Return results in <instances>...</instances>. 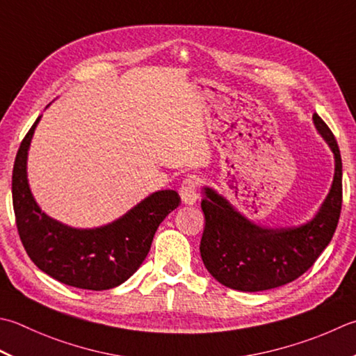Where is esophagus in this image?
I'll return each mask as SVG.
<instances>
[{
	"label": "esophagus",
	"instance_id": "obj_1",
	"mask_svg": "<svg viewBox=\"0 0 356 356\" xmlns=\"http://www.w3.org/2000/svg\"><path fill=\"white\" fill-rule=\"evenodd\" d=\"M199 182L200 180L197 176L190 174V176L184 180L182 185H180V190H179L180 197H182V202L185 205L196 204V200L199 199V190H197Z\"/></svg>",
	"mask_w": 356,
	"mask_h": 356
}]
</instances>
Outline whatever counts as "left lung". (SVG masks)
<instances>
[{
    "mask_svg": "<svg viewBox=\"0 0 356 356\" xmlns=\"http://www.w3.org/2000/svg\"><path fill=\"white\" fill-rule=\"evenodd\" d=\"M313 123L335 156L330 193L307 224L291 228H264L243 218L211 188H204L202 211L205 228L200 256L207 270L225 287L262 291L298 280L329 245L343 205V162L337 138L318 114Z\"/></svg>",
    "mask_w": 356,
    "mask_h": 356,
    "instance_id": "obj_1",
    "label": "left lung"
}]
</instances>
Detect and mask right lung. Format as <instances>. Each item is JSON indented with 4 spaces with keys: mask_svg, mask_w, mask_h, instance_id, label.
Returning a JSON list of instances; mask_svg holds the SVG:
<instances>
[{
    "mask_svg": "<svg viewBox=\"0 0 356 356\" xmlns=\"http://www.w3.org/2000/svg\"><path fill=\"white\" fill-rule=\"evenodd\" d=\"M38 122L40 117L21 142L12 171L13 211L26 253L41 271L71 287L114 289L142 266L160 222L180 205L179 194L172 190L152 193L104 227L63 225L40 210L27 184V151Z\"/></svg>",
    "mask_w": 356,
    "mask_h": 356,
    "instance_id": "add662e5",
    "label": "right lung"
}]
</instances>
